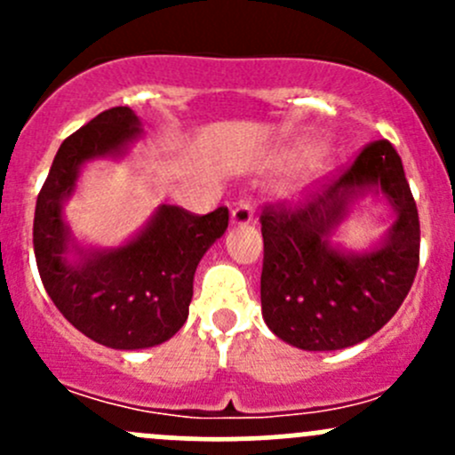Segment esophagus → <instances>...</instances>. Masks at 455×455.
<instances>
[{"instance_id": "esophagus-1", "label": "esophagus", "mask_w": 455, "mask_h": 455, "mask_svg": "<svg viewBox=\"0 0 455 455\" xmlns=\"http://www.w3.org/2000/svg\"><path fill=\"white\" fill-rule=\"evenodd\" d=\"M231 222L235 224V227H244V224L253 222V206H251L249 202H240V204L233 209Z\"/></svg>"}]
</instances>
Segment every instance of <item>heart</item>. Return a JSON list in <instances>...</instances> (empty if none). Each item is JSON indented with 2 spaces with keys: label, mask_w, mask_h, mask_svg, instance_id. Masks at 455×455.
Returning <instances> with one entry per match:
<instances>
[{
  "label": "heart",
  "mask_w": 455,
  "mask_h": 455,
  "mask_svg": "<svg viewBox=\"0 0 455 455\" xmlns=\"http://www.w3.org/2000/svg\"><path fill=\"white\" fill-rule=\"evenodd\" d=\"M310 149H313V145H299V147H297V149H292L291 158H299V156L308 154ZM319 167H321V160H319V158H315L313 163H310V169H313V172H316V169H319Z\"/></svg>",
  "instance_id": "b5f03b06"
}]
</instances>
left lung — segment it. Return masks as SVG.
<instances>
[{
  "label": "left lung",
  "instance_id": "left-lung-1",
  "mask_svg": "<svg viewBox=\"0 0 455 455\" xmlns=\"http://www.w3.org/2000/svg\"><path fill=\"white\" fill-rule=\"evenodd\" d=\"M383 193L397 220L380 247L343 254L329 244L351 202ZM261 315L282 341L310 352L341 350L379 332L414 283L420 222L401 156L374 140L355 163L295 206L261 211Z\"/></svg>",
  "mask_w": 455,
  "mask_h": 455
}]
</instances>
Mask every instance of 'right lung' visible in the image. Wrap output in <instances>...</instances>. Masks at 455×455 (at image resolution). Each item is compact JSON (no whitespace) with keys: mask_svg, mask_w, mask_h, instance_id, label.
<instances>
[{"mask_svg":"<svg viewBox=\"0 0 455 455\" xmlns=\"http://www.w3.org/2000/svg\"><path fill=\"white\" fill-rule=\"evenodd\" d=\"M140 136L130 108L92 118L59 147L39 191L32 227L36 268L59 313L76 330L114 350H142L172 339L185 325L202 255L228 227V209L196 215L163 204L145 228L118 249L72 244L63 202L87 160L123 156ZM80 255L70 262L67 253Z\"/></svg>","mask_w":455,"mask_h":455,"instance_id":"add662e5","label":"right lung"}]
</instances>
